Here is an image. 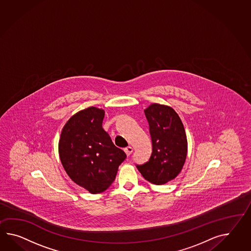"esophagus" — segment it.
<instances>
[{
  "mask_svg": "<svg viewBox=\"0 0 251 251\" xmlns=\"http://www.w3.org/2000/svg\"><path fill=\"white\" fill-rule=\"evenodd\" d=\"M124 151H125L127 156H129V155L132 153V151H133V149H132V147H130V146H128V147L124 149Z\"/></svg>",
  "mask_w": 251,
  "mask_h": 251,
  "instance_id": "obj_1",
  "label": "esophagus"
}]
</instances>
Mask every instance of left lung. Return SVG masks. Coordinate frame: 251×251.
I'll return each instance as SVG.
<instances>
[{"label": "left lung", "instance_id": "1", "mask_svg": "<svg viewBox=\"0 0 251 251\" xmlns=\"http://www.w3.org/2000/svg\"><path fill=\"white\" fill-rule=\"evenodd\" d=\"M144 113L150 125L152 153L146 163L136 167L148 181L165 184L180 173L187 158L183 123L175 110L163 104H151Z\"/></svg>", "mask_w": 251, "mask_h": 251}]
</instances>
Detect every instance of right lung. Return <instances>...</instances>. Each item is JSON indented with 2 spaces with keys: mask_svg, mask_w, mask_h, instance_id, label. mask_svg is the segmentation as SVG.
<instances>
[{
  "mask_svg": "<svg viewBox=\"0 0 251 251\" xmlns=\"http://www.w3.org/2000/svg\"><path fill=\"white\" fill-rule=\"evenodd\" d=\"M105 111L96 107L80 110L61 130L59 156L68 176L92 194L103 192L126 159L102 128Z\"/></svg>",
  "mask_w": 251,
  "mask_h": 251,
  "instance_id": "1",
  "label": "right lung"
}]
</instances>
